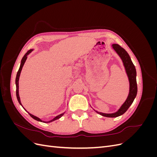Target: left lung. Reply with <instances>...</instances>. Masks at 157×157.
Listing matches in <instances>:
<instances>
[{
  "label": "left lung",
  "mask_w": 157,
  "mask_h": 157,
  "mask_svg": "<svg viewBox=\"0 0 157 157\" xmlns=\"http://www.w3.org/2000/svg\"><path fill=\"white\" fill-rule=\"evenodd\" d=\"M113 49L115 51L118 56L120 57L121 59L123 65H124L126 73L128 76V80H129L130 88H129V94L126 99V101L121 106V107L118 109V111L113 113H103L101 112H98L96 110H94L99 114L100 115H102L105 117H117L123 115L132 105L134 99L136 97L137 92V82H136V67L132 63L130 57L128 52L123 48L121 46L117 44H113L111 45Z\"/></svg>",
  "instance_id": "obj_1"
}]
</instances>
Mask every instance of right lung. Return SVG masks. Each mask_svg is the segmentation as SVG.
Segmentation results:
<instances>
[{
    "label": "right lung",
    "instance_id": "right-lung-1",
    "mask_svg": "<svg viewBox=\"0 0 157 157\" xmlns=\"http://www.w3.org/2000/svg\"><path fill=\"white\" fill-rule=\"evenodd\" d=\"M33 51V49L29 50L28 51V52H27V53L24 55V56L23 57V58H22V59H21V64H20V69H19V70H18V71H17V75H16V97H17V101H18L19 103H20L22 107H23V105H22V104H21V101H20V95H19V79H20V74H21V70H22V68H23V65H24V63H25V61H26V59H27V56L29 55L30 53H31V52H32ZM23 109H24L26 111V109H25L24 107H23ZM27 111L28 113H29V115H30L33 118H34L35 120H36V121H39V122H45V123H49V122H53V121H56V120H57V119H59V118H61V117H62V116L64 115V113H65V112H64V113H63L60 114V115H58V116H56V117H54V118H53V119H52L51 121H48V122H45V121H42L41 119H40V118H39V117H36V116H35V115H32V114L29 113L27 111Z\"/></svg>",
    "mask_w": 157,
    "mask_h": 157
}]
</instances>
